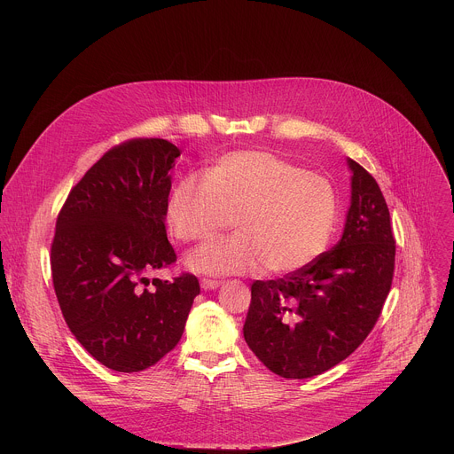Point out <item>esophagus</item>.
<instances>
[{"mask_svg": "<svg viewBox=\"0 0 454 454\" xmlns=\"http://www.w3.org/2000/svg\"><path fill=\"white\" fill-rule=\"evenodd\" d=\"M219 286H221V282H219V280H210V278H203V280H201V287H203L205 291L217 289Z\"/></svg>", "mask_w": 454, "mask_h": 454, "instance_id": "obj_1", "label": "esophagus"}]
</instances>
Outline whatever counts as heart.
<instances>
[{"label": "heart", "instance_id": "b5f03b06", "mask_svg": "<svg viewBox=\"0 0 454 454\" xmlns=\"http://www.w3.org/2000/svg\"><path fill=\"white\" fill-rule=\"evenodd\" d=\"M167 224L183 242L203 240L233 219L237 235L212 240L186 256L201 275H242L262 268L294 273L327 249L340 196L331 179L262 151L217 160L201 179L188 172L167 198Z\"/></svg>", "mask_w": 454, "mask_h": 454}]
</instances>
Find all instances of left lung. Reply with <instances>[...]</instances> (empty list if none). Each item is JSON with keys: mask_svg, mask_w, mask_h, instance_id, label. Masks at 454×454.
Here are the masks:
<instances>
[{"mask_svg": "<svg viewBox=\"0 0 454 454\" xmlns=\"http://www.w3.org/2000/svg\"><path fill=\"white\" fill-rule=\"evenodd\" d=\"M343 237L307 268L254 280L244 340L273 373L307 379L347 359L370 334L390 293L395 239L377 181L354 160Z\"/></svg>", "mask_w": 454, "mask_h": 454, "instance_id": "8db88e82", "label": "left lung"}]
</instances>
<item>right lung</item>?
<instances>
[{
    "mask_svg": "<svg viewBox=\"0 0 454 454\" xmlns=\"http://www.w3.org/2000/svg\"><path fill=\"white\" fill-rule=\"evenodd\" d=\"M179 149L137 138L72 188L51 242L53 289L72 334L104 366L142 372L181 340L198 278H149L176 262L165 208Z\"/></svg>",
    "mask_w": 454,
    "mask_h": 454,
    "instance_id": "right-lung-1",
    "label": "right lung"
}]
</instances>
